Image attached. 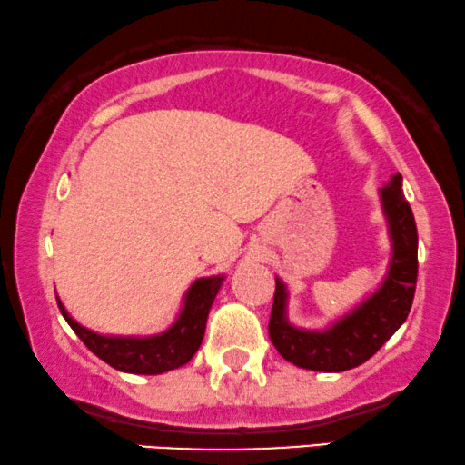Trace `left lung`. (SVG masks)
I'll list each match as a JSON object with an SVG mask.
<instances>
[{"mask_svg":"<svg viewBox=\"0 0 465 465\" xmlns=\"http://www.w3.org/2000/svg\"><path fill=\"white\" fill-rule=\"evenodd\" d=\"M379 194L392 240V260L377 292L331 327L310 331L288 322V290L282 279H275L268 335L279 355L294 366L318 372L351 371L371 360L410 314L418 279V229L402 194L401 173L390 177Z\"/></svg>","mask_w":465,"mask_h":465,"instance_id":"left-lung-1","label":"left lung"}]
</instances>
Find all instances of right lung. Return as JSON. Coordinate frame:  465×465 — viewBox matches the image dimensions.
<instances>
[{
    "mask_svg": "<svg viewBox=\"0 0 465 465\" xmlns=\"http://www.w3.org/2000/svg\"><path fill=\"white\" fill-rule=\"evenodd\" d=\"M223 279H225L223 275L197 279L183 296V307L177 321L164 333L147 335V338L99 335L73 321L60 301L58 307L69 327L77 333V338L99 360L110 363L112 368L121 372L162 374L188 363L199 351L201 342H203L210 307L223 286Z\"/></svg>",
    "mask_w": 465,
    "mask_h": 465,
    "instance_id": "obj_1",
    "label": "right lung"
}]
</instances>
